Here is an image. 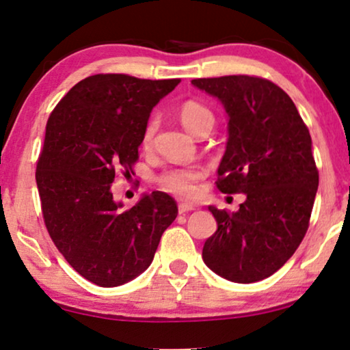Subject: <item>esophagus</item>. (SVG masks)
<instances>
[{"instance_id": "obj_1", "label": "esophagus", "mask_w": 350, "mask_h": 350, "mask_svg": "<svg viewBox=\"0 0 350 350\" xmlns=\"http://www.w3.org/2000/svg\"><path fill=\"white\" fill-rule=\"evenodd\" d=\"M196 207L193 204H186V202H181L180 205H178V212L183 215V213H186V212H193Z\"/></svg>"}]
</instances>
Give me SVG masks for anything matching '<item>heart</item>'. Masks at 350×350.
<instances>
[{"instance_id": "1", "label": "heart", "mask_w": 350, "mask_h": 350, "mask_svg": "<svg viewBox=\"0 0 350 350\" xmlns=\"http://www.w3.org/2000/svg\"><path fill=\"white\" fill-rule=\"evenodd\" d=\"M178 119L186 131L196 137H199L205 129H212L213 126L212 111L196 100H188L181 105L178 108ZM152 135H154V122L150 121L142 135L143 148L151 145ZM204 175L202 167H178V169L165 170L159 176V185L167 193L191 199L198 194V183L204 178Z\"/></svg>"}]
</instances>
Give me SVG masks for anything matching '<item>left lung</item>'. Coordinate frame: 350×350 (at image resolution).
Wrapping results in <instances>:
<instances>
[{
    "instance_id": "1",
    "label": "left lung",
    "mask_w": 350,
    "mask_h": 350,
    "mask_svg": "<svg viewBox=\"0 0 350 350\" xmlns=\"http://www.w3.org/2000/svg\"><path fill=\"white\" fill-rule=\"evenodd\" d=\"M228 114L221 193L245 194L237 212L208 210L218 229L204 243V262L223 279L252 284L280 269L309 228L319 188L309 129L279 85L256 76L193 79Z\"/></svg>"
}]
</instances>
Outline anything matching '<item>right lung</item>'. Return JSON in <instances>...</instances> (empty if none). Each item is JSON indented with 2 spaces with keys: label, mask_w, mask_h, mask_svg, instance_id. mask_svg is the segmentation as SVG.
<instances>
[{
  "label": "right lung",
  "mask_w": 350,
  "mask_h": 350,
  "mask_svg": "<svg viewBox=\"0 0 350 350\" xmlns=\"http://www.w3.org/2000/svg\"><path fill=\"white\" fill-rule=\"evenodd\" d=\"M180 79L94 75L60 100L36 164L47 232L73 269L98 286L127 284L150 267L178 213L162 191L132 208L113 199L118 172L131 176L152 108Z\"/></svg>",
  "instance_id": "right-lung-1"
}]
</instances>
